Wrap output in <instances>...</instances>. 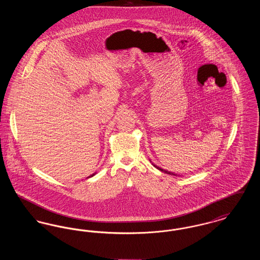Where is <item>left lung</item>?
I'll return each mask as SVG.
<instances>
[{"mask_svg": "<svg viewBox=\"0 0 260 260\" xmlns=\"http://www.w3.org/2000/svg\"><path fill=\"white\" fill-rule=\"evenodd\" d=\"M154 167H156V168H157L158 170H160L161 172H164V173H170V174H173V175H175V174H173V173H170V172H168V171H165V170H162V169H161V168H159V167H157V166H155V165H154Z\"/></svg>", "mask_w": 260, "mask_h": 260, "instance_id": "8db88e82", "label": "left lung"}]
</instances>
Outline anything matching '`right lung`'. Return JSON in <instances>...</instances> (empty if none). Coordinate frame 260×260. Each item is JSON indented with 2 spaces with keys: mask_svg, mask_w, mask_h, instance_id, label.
Here are the masks:
<instances>
[{
  "mask_svg": "<svg viewBox=\"0 0 260 260\" xmlns=\"http://www.w3.org/2000/svg\"><path fill=\"white\" fill-rule=\"evenodd\" d=\"M93 175H94V174H92V175H90V176H93Z\"/></svg>",
  "mask_w": 260,
  "mask_h": 260,
  "instance_id": "1",
  "label": "right lung"
}]
</instances>
